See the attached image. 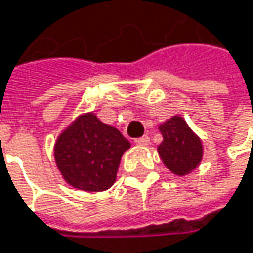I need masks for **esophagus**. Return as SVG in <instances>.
I'll return each mask as SVG.
<instances>
[{"label":"esophagus","mask_w":253,"mask_h":253,"mask_svg":"<svg viewBox=\"0 0 253 253\" xmlns=\"http://www.w3.org/2000/svg\"><path fill=\"white\" fill-rule=\"evenodd\" d=\"M149 142H151L149 136H142V137H137L134 140V143L136 145H140V146H146V145H149Z\"/></svg>","instance_id":"1"}]
</instances>
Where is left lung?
Here are the masks:
<instances>
[{
  "label": "left lung",
  "mask_w": 253,
  "mask_h": 253,
  "mask_svg": "<svg viewBox=\"0 0 253 253\" xmlns=\"http://www.w3.org/2000/svg\"><path fill=\"white\" fill-rule=\"evenodd\" d=\"M160 131L163 134L160 157L174 174L184 176L198 167L202 160V145L181 117L170 119L160 126Z\"/></svg>",
  "instance_id": "left-lung-1"
}]
</instances>
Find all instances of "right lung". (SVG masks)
I'll list each match as a JSON object with an SVG mask.
<instances>
[{
  "label": "right lung",
  "instance_id": "right-lung-1",
  "mask_svg": "<svg viewBox=\"0 0 253 253\" xmlns=\"http://www.w3.org/2000/svg\"><path fill=\"white\" fill-rule=\"evenodd\" d=\"M126 137L93 114L79 117L55 143V161L66 181L77 189L101 192L113 186Z\"/></svg>",
  "mask_w": 253,
  "mask_h": 253
}]
</instances>
